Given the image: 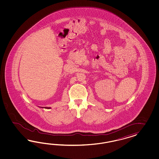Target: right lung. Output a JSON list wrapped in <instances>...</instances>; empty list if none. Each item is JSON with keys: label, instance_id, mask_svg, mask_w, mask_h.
I'll use <instances>...</instances> for the list:
<instances>
[{"label": "right lung", "instance_id": "right-lung-1", "mask_svg": "<svg viewBox=\"0 0 159 159\" xmlns=\"http://www.w3.org/2000/svg\"><path fill=\"white\" fill-rule=\"evenodd\" d=\"M40 107V108H48V109H49V108H51V107Z\"/></svg>", "mask_w": 159, "mask_h": 159}]
</instances>
